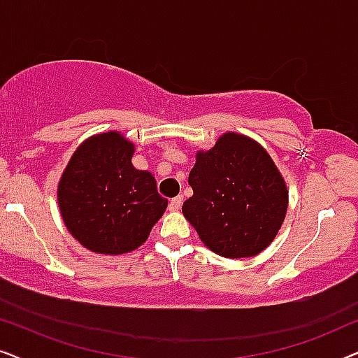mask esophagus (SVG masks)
<instances>
[{
    "label": "esophagus",
    "instance_id": "esophagus-1",
    "mask_svg": "<svg viewBox=\"0 0 358 358\" xmlns=\"http://www.w3.org/2000/svg\"><path fill=\"white\" fill-rule=\"evenodd\" d=\"M182 202H184L182 195H178V197H174L173 200H171V202H169L171 212H178V210L182 207Z\"/></svg>",
    "mask_w": 358,
    "mask_h": 358
}]
</instances>
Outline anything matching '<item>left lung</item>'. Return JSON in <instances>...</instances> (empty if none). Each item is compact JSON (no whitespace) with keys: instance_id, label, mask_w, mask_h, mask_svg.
Returning <instances> with one entry per match:
<instances>
[{"instance_id":"1","label":"left lung","mask_w":358,"mask_h":358,"mask_svg":"<svg viewBox=\"0 0 358 358\" xmlns=\"http://www.w3.org/2000/svg\"><path fill=\"white\" fill-rule=\"evenodd\" d=\"M189 185L194 195L182 205L184 217L218 256H256L285 218V180L267 151L244 135L228 131L197 153Z\"/></svg>"}]
</instances>
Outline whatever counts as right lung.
<instances>
[{
    "mask_svg": "<svg viewBox=\"0 0 358 358\" xmlns=\"http://www.w3.org/2000/svg\"><path fill=\"white\" fill-rule=\"evenodd\" d=\"M131 156L134 145L117 131L91 136L71 156L58 184L63 222L92 252L134 251L168 207L153 176L135 169Z\"/></svg>",
    "mask_w": 358,
    "mask_h": 358,
    "instance_id": "add662e5",
    "label": "right lung"
}]
</instances>
